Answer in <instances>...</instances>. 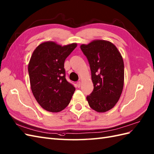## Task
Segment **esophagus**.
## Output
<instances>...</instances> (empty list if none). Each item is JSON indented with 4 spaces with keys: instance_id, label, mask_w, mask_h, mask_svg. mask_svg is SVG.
Returning <instances> with one entry per match:
<instances>
[{
    "instance_id": "obj_1",
    "label": "esophagus",
    "mask_w": 154,
    "mask_h": 154,
    "mask_svg": "<svg viewBox=\"0 0 154 154\" xmlns=\"http://www.w3.org/2000/svg\"><path fill=\"white\" fill-rule=\"evenodd\" d=\"M77 87H78V88H80L81 86V81H78L77 83Z\"/></svg>"
}]
</instances>
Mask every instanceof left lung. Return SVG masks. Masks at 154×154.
Returning <instances> with one entry per match:
<instances>
[{
  "instance_id": "1",
  "label": "left lung",
  "mask_w": 154,
  "mask_h": 154,
  "mask_svg": "<svg viewBox=\"0 0 154 154\" xmlns=\"http://www.w3.org/2000/svg\"><path fill=\"white\" fill-rule=\"evenodd\" d=\"M88 61L94 89L87 96L89 106L98 112L113 108L119 100L124 85V63L116 46L109 41L94 40L81 45Z\"/></svg>"
}]
</instances>
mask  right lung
Returning a JSON list of instances; mask_svg holds the SVG:
<instances>
[{
	"mask_svg": "<svg viewBox=\"0 0 154 154\" xmlns=\"http://www.w3.org/2000/svg\"><path fill=\"white\" fill-rule=\"evenodd\" d=\"M77 45L45 42L31 57L28 72L31 91L38 104L48 112H59L66 108L75 91L66 79L64 62Z\"/></svg>",
	"mask_w": 154,
	"mask_h": 154,
	"instance_id": "obj_1",
	"label": "right lung"
}]
</instances>
